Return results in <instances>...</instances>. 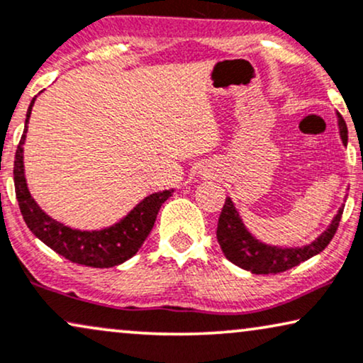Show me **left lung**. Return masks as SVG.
<instances>
[{
    "instance_id": "1",
    "label": "left lung",
    "mask_w": 363,
    "mask_h": 363,
    "mask_svg": "<svg viewBox=\"0 0 363 363\" xmlns=\"http://www.w3.org/2000/svg\"><path fill=\"white\" fill-rule=\"evenodd\" d=\"M338 125H340L343 144L347 145V123L340 113H338ZM342 213L343 209L338 211L330 228L315 242L305 247H295V250H281V247L266 246L258 240H255L246 231V228L242 226L240 214L236 213L235 206H233V201L226 197L221 216H219L216 236H218V242L221 246L224 256L240 268L247 269V272L255 274L283 273L310 259L311 256L318 255L320 251H323L328 246V242L333 240L335 233H337L338 224H340Z\"/></svg>"
}]
</instances>
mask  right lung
Returning <instances> with one entry per match:
<instances>
[{
  "mask_svg": "<svg viewBox=\"0 0 363 363\" xmlns=\"http://www.w3.org/2000/svg\"><path fill=\"white\" fill-rule=\"evenodd\" d=\"M33 104L35 99L31 100L28 112H26L25 130H23L21 140L16 147L15 167H13L18 206H20L26 226L38 240L57 251L58 255H62L63 258L70 259L72 263L91 266V268H112V266L132 258L144 245L145 238L149 236L160 206L172 196L174 191L155 192V194L145 197L140 204H137V208L132 209L127 218H123L116 226L102 229V231H77V229L53 221L36 206L33 197L30 196L25 172H23L21 145L25 144L26 127H28Z\"/></svg>",
  "mask_w": 363,
  "mask_h": 363,
  "instance_id": "add662e5",
  "label": "right lung"
}]
</instances>
